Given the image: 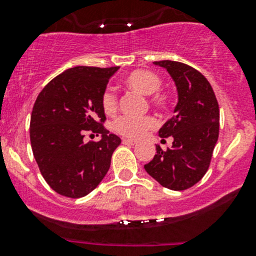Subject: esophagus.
Returning <instances> with one entry per match:
<instances>
[{
    "instance_id": "esophagus-1",
    "label": "esophagus",
    "mask_w": 256,
    "mask_h": 256,
    "mask_svg": "<svg viewBox=\"0 0 256 256\" xmlns=\"http://www.w3.org/2000/svg\"><path fill=\"white\" fill-rule=\"evenodd\" d=\"M122 144H128V146H134L136 144L135 140H130V138H122Z\"/></svg>"
}]
</instances>
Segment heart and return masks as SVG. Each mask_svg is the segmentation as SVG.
Returning <instances> with one entry per match:
<instances>
[{"label":"heart","instance_id":"heart-1","mask_svg":"<svg viewBox=\"0 0 256 256\" xmlns=\"http://www.w3.org/2000/svg\"><path fill=\"white\" fill-rule=\"evenodd\" d=\"M126 86L134 92L148 96V102L151 106L160 112H166L171 105V96L168 92L158 90L162 82L157 74L150 70L138 69L131 72L124 80ZM100 106L106 115H112L118 108V100L112 90L104 89L100 95ZM154 126V120L151 116L142 118H130V116H120L112 124V128L120 135L126 138H138L142 136L147 130H151Z\"/></svg>","mask_w":256,"mask_h":256}]
</instances>
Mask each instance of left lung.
<instances>
[{"mask_svg": "<svg viewBox=\"0 0 256 256\" xmlns=\"http://www.w3.org/2000/svg\"><path fill=\"white\" fill-rule=\"evenodd\" d=\"M176 84L178 102L172 116L158 131L160 138H174L166 151L157 144L144 170L161 186L183 190L200 182L210 164L219 135V105L206 76L180 62L160 60ZM164 141V140H162Z\"/></svg>", "mask_w": 256, "mask_h": 256, "instance_id": "1", "label": "left lung"}]
</instances>
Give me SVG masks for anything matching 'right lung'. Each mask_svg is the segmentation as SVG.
Masks as SVG:
<instances>
[{"label":"right lung","mask_w":256,"mask_h":256,"mask_svg":"<svg viewBox=\"0 0 256 256\" xmlns=\"http://www.w3.org/2000/svg\"><path fill=\"white\" fill-rule=\"evenodd\" d=\"M118 69H66L36 100L30 125L33 156L49 187L64 197L80 198L94 190L121 144L102 126L106 118L100 106V95ZM86 132L100 134L102 140L85 144Z\"/></svg>","instance_id":"1"}]
</instances>
